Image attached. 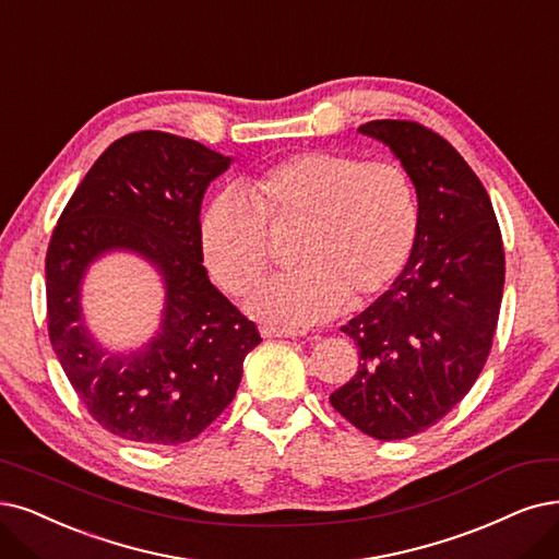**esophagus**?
Instances as JSON below:
<instances>
[{
  "label": "esophagus",
  "mask_w": 559,
  "mask_h": 559,
  "mask_svg": "<svg viewBox=\"0 0 559 559\" xmlns=\"http://www.w3.org/2000/svg\"><path fill=\"white\" fill-rule=\"evenodd\" d=\"M260 334L264 338H295V336H304V332H299V329H281V326H260Z\"/></svg>",
  "instance_id": "34e87169"
}]
</instances>
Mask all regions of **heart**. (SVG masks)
<instances>
[{"instance_id":"1","label":"heart","mask_w":559,"mask_h":559,"mask_svg":"<svg viewBox=\"0 0 559 559\" xmlns=\"http://www.w3.org/2000/svg\"><path fill=\"white\" fill-rule=\"evenodd\" d=\"M269 227H301L297 272L246 297L248 311L285 324L364 306L399 278L415 251V183L396 160L301 152L246 179V195L218 193L200 216L206 269L227 293H243L269 266Z\"/></svg>"}]
</instances>
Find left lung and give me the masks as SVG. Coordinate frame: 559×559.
<instances>
[{
    "mask_svg": "<svg viewBox=\"0 0 559 559\" xmlns=\"http://www.w3.org/2000/svg\"><path fill=\"white\" fill-rule=\"evenodd\" d=\"M359 133L403 163L419 230L394 285L341 326L359 347V368L329 401L389 442L438 424L477 382L498 329L504 248L484 183L442 135L403 119L368 121Z\"/></svg>",
    "mask_w": 559,
    "mask_h": 559,
    "instance_id": "obj_1",
    "label": "left lung"
}]
</instances>
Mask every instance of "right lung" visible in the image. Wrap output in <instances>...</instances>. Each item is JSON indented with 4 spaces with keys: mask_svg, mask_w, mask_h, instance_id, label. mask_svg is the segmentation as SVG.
I'll return each mask as SVG.
<instances>
[{
    "mask_svg": "<svg viewBox=\"0 0 559 559\" xmlns=\"http://www.w3.org/2000/svg\"><path fill=\"white\" fill-rule=\"evenodd\" d=\"M233 158L163 131L115 140L61 212L46 255L48 334L90 415L142 444L198 438L233 403L258 326L202 266L200 204ZM112 250L138 252L162 274L159 334L135 354L98 346L81 320L86 266Z\"/></svg>",
    "mask_w": 559,
    "mask_h": 559,
    "instance_id": "add662e5",
    "label": "right lung"
}]
</instances>
